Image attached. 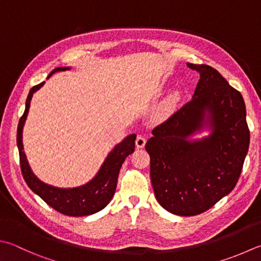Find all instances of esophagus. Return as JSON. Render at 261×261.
Masks as SVG:
<instances>
[{
	"label": "esophagus",
	"mask_w": 261,
	"mask_h": 261,
	"mask_svg": "<svg viewBox=\"0 0 261 261\" xmlns=\"http://www.w3.org/2000/svg\"><path fill=\"white\" fill-rule=\"evenodd\" d=\"M135 143H136V147H137V149H142V147H144V145H145V143H146L145 137L142 136V135H137Z\"/></svg>",
	"instance_id": "esophagus-1"
}]
</instances>
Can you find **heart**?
Listing matches in <instances>:
<instances>
[{
	"mask_svg": "<svg viewBox=\"0 0 261 261\" xmlns=\"http://www.w3.org/2000/svg\"><path fill=\"white\" fill-rule=\"evenodd\" d=\"M176 99H177L176 96H173V97H171V99H170V100H169V102H168V105H167V109H169V108H171V107L174 106V103H175Z\"/></svg>",
	"mask_w": 261,
	"mask_h": 261,
	"instance_id": "obj_1",
	"label": "heart"
}]
</instances>
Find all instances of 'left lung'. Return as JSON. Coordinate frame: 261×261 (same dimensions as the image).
Masks as SVG:
<instances>
[{"label":"left lung","instance_id":"1","mask_svg":"<svg viewBox=\"0 0 261 261\" xmlns=\"http://www.w3.org/2000/svg\"><path fill=\"white\" fill-rule=\"evenodd\" d=\"M188 67L200 75L193 99L154 127L145 144L155 198L179 216L204 213L235 188L250 143L241 93L213 67ZM205 113L213 133L201 141H188Z\"/></svg>","mask_w":261,"mask_h":261}]
</instances>
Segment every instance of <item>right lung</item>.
Returning <instances> with one entry per match:
<instances>
[{"instance_id":"right-lung-1","label":"right lung","mask_w":261,"mask_h":261,"mask_svg":"<svg viewBox=\"0 0 261 261\" xmlns=\"http://www.w3.org/2000/svg\"><path fill=\"white\" fill-rule=\"evenodd\" d=\"M68 68H56L52 70L48 77L56 71L66 70ZM44 82L41 84L35 85L29 91V94L26 100V109L21 116L18 124L17 130V144L19 149V159H20V168L23 179L26 181L34 193H36L39 198H42L45 202L52 207L58 213L72 217H82V216H88L95 214L102 210L106 205L110 202L112 196L115 194L117 188V180L119 170L121 168L122 162L132 154L135 150V139L136 135L132 134L118 144L111 153L108 155L105 164L95 178L90 183L81 186L77 189H58L53 188L47 184H44L37 177L33 174L29 168V165L24 155L22 146V127L24 120L27 118V114L31 106V100L38 88H41Z\"/></svg>"}]
</instances>
